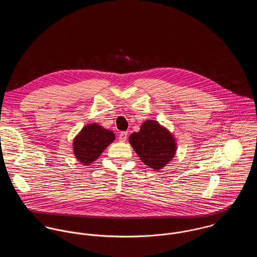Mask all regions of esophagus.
I'll use <instances>...</instances> for the list:
<instances>
[{"mask_svg":"<svg viewBox=\"0 0 257 257\" xmlns=\"http://www.w3.org/2000/svg\"><path fill=\"white\" fill-rule=\"evenodd\" d=\"M126 139H127V133H126V132H121V133L119 134V137H118L119 142L124 143V142L126 141Z\"/></svg>","mask_w":257,"mask_h":257,"instance_id":"obj_1","label":"esophagus"}]
</instances>
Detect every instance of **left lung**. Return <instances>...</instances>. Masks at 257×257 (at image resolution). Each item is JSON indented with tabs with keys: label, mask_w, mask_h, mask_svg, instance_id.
Here are the masks:
<instances>
[{
	"label": "left lung",
	"mask_w": 257,
	"mask_h": 257,
	"mask_svg": "<svg viewBox=\"0 0 257 257\" xmlns=\"http://www.w3.org/2000/svg\"><path fill=\"white\" fill-rule=\"evenodd\" d=\"M128 142L141 160L153 170L162 169L175 156L177 144L173 135L158 121L147 119Z\"/></svg>",
	"instance_id": "obj_1"
}]
</instances>
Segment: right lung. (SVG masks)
Listing matches in <instances>:
<instances>
[{
    "label": "right lung",
    "mask_w": 257,
    "mask_h": 257,
    "mask_svg": "<svg viewBox=\"0 0 257 257\" xmlns=\"http://www.w3.org/2000/svg\"><path fill=\"white\" fill-rule=\"evenodd\" d=\"M114 139V134L110 130L104 128L96 122L89 123L74 139L75 158L83 165H90L100 157Z\"/></svg>",
    "instance_id": "right-lung-1"
}]
</instances>
